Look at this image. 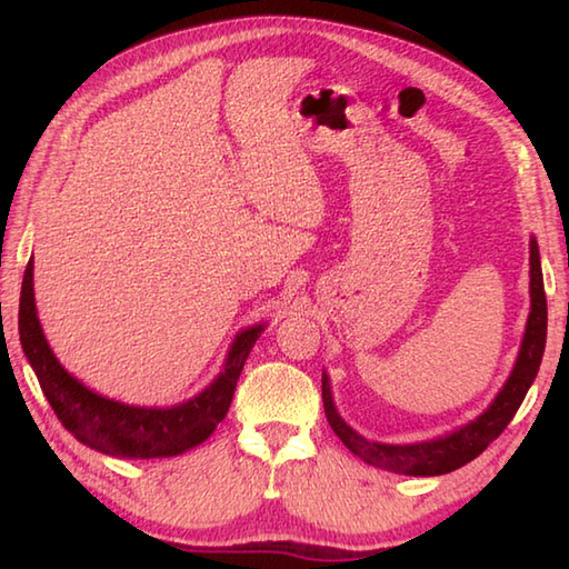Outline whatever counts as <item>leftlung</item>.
<instances>
[{"instance_id": "obj_1", "label": "left lung", "mask_w": 569, "mask_h": 569, "mask_svg": "<svg viewBox=\"0 0 569 569\" xmlns=\"http://www.w3.org/2000/svg\"><path fill=\"white\" fill-rule=\"evenodd\" d=\"M546 337H548V300L546 288H542V271H540V253L538 241L530 239V312L523 332L521 349H518L516 367L511 377L506 379L503 389L493 398L491 406L481 413L477 420H469L467 426L445 435V438H435L426 442L413 445H383L371 442L361 438L357 430H352L340 418L332 401L330 379L322 373V403L325 416H328L330 428L335 430L349 452H355L367 465L398 471V475L410 477H438L465 467L471 459L479 457L487 447L499 438L506 426L513 420L516 410L521 408L523 398L536 381L542 352H546Z\"/></svg>"}]
</instances>
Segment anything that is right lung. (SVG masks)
I'll list each match as a JSON object with an SVG mask.
<instances>
[{
	"label": "right lung",
	"mask_w": 569,
	"mask_h": 569,
	"mask_svg": "<svg viewBox=\"0 0 569 569\" xmlns=\"http://www.w3.org/2000/svg\"><path fill=\"white\" fill-rule=\"evenodd\" d=\"M261 332L263 325L241 330L229 347L220 377L190 401L171 408L127 406L90 391L60 367L53 349L46 342L39 316H36L33 259L23 271L19 298V340L23 355H27L41 391L63 428L76 435V440L82 445L110 457H173L208 440L227 416L239 373Z\"/></svg>",
	"instance_id": "right-lung-1"
}]
</instances>
